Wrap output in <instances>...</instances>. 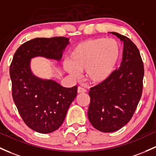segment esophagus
Returning a JSON list of instances; mask_svg holds the SVG:
<instances>
[{"instance_id": "1", "label": "esophagus", "mask_w": 156, "mask_h": 156, "mask_svg": "<svg viewBox=\"0 0 156 156\" xmlns=\"http://www.w3.org/2000/svg\"><path fill=\"white\" fill-rule=\"evenodd\" d=\"M87 92L86 89L83 88V87H79L78 88V93H84V92Z\"/></svg>"}]
</instances>
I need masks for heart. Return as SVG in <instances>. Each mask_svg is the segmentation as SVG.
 <instances>
[{"mask_svg":"<svg viewBox=\"0 0 156 156\" xmlns=\"http://www.w3.org/2000/svg\"><path fill=\"white\" fill-rule=\"evenodd\" d=\"M121 57V47L117 41L104 37L79 43L70 51L65 69L74 77L87 70L89 81L100 83L108 80L116 69Z\"/></svg>","mask_w":156,"mask_h":156,"instance_id":"b5f03b06","label":"heart"}]
</instances>
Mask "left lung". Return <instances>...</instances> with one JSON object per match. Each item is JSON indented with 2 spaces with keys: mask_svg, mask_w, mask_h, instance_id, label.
Here are the masks:
<instances>
[{
  "mask_svg": "<svg viewBox=\"0 0 156 156\" xmlns=\"http://www.w3.org/2000/svg\"><path fill=\"white\" fill-rule=\"evenodd\" d=\"M124 42L121 66L106 81L90 88L88 118L104 133L119 130L133 117L141 99L144 75L139 50L129 38L111 32Z\"/></svg>",
  "mask_w": 156,
  "mask_h": 156,
  "instance_id": "1",
  "label": "left lung"
}]
</instances>
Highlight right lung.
<instances>
[{
	"instance_id": "add662e5",
	"label": "right lung",
	"mask_w": 156,
	"mask_h": 156,
	"mask_svg": "<svg viewBox=\"0 0 156 156\" xmlns=\"http://www.w3.org/2000/svg\"><path fill=\"white\" fill-rule=\"evenodd\" d=\"M69 38L37 37L17 49L9 67L12 94L18 112L30 129L50 133L64 122L78 87L65 88L52 80H43L30 70V60L36 56L59 61Z\"/></svg>"
}]
</instances>
